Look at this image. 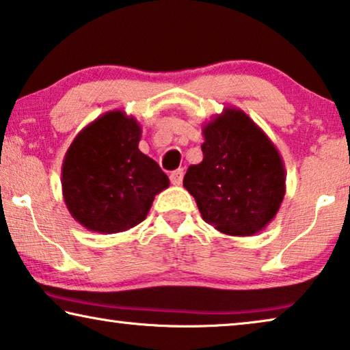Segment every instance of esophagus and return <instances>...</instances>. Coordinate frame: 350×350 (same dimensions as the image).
<instances>
[{
    "label": "esophagus",
    "mask_w": 350,
    "mask_h": 350,
    "mask_svg": "<svg viewBox=\"0 0 350 350\" xmlns=\"http://www.w3.org/2000/svg\"><path fill=\"white\" fill-rule=\"evenodd\" d=\"M182 179H184V170H180V168L173 171V173L170 174V180L173 185H180Z\"/></svg>",
    "instance_id": "1"
}]
</instances>
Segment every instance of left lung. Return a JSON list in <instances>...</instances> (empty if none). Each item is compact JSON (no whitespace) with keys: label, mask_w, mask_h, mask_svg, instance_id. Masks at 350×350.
Wrapping results in <instances>:
<instances>
[{"label":"left lung","mask_w":350,"mask_h":350,"mask_svg":"<svg viewBox=\"0 0 350 350\" xmlns=\"http://www.w3.org/2000/svg\"><path fill=\"white\" fill-rule=\"evenodd\" d=\"M204 159L190 165L184 187L205 223L221 234L251 237L274 219L285 196L284 160L269 137L237 107L202 127Z\"/></svg>","instance_id":"obj_1"}]
</instances>
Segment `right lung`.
I'll return each instance as SVG.
<instances>
[{
  "mask_svg": "<svg viewBox=\"0 0 350 350\" xmlns=\"http://www.w3.org/2000/svg\"><path fill=\"white\" fill-rule=\"evenodd\" d=\"M142 126L123 110L98 116L75 137L62 163V195L85 229L118 234L140 224L170 179L138 149Z\"/></svg>",
  "mask_w": 350,
  "mask_h": 350,
  "instance_id": "add662e5",
  "label": "right lung"
}]
</instances>
